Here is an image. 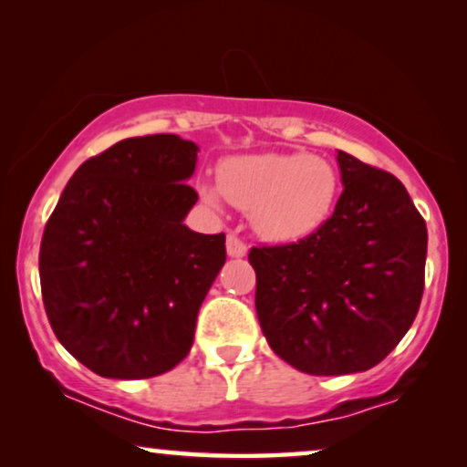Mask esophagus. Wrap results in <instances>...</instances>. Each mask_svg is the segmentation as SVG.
Returning <instances> with one entry per match:
<instances>
[{
    "label": "esophagus",
    "instance_id": "34e87169",
    "mask_svg": "<svg viewBox=\"0 0 467 467\" xmlns=\"http://www.w3.org/2000/svg\"><path fill=\"white\" fill-rule=\"evenodd\" d=\"M227 254L235 259L244 257L246 254V244L238 238V235H234V234L227 235Z\"/></svg>",
    "mask_w": 467,
    "mask_h": 467
}]
</instances>
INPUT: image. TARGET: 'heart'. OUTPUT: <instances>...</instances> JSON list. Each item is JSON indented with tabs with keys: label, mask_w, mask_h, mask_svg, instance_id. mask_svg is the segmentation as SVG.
Returning a JSON list of instances; mask_svg holds the SVG:
<instances>
[{
	"label": "heart",
	"mask_w": 467,
	"mask_h": 467,
	"mask_svg": "<svg viewBox=\"0 0 467 467\" xmlns=\"http://www.w3.org/2000/svg\"><path fill=\"white\" fill-rule=\"evenodd\" d=\"M219 187L202 182L203 203L221 208V195L251 214L259 238L276 244L317 234L334 213V165L306 152H264L232 157L219 165Z\"/></svg>",
	"instance_id": "1"
}]
</instances>
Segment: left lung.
<instances>
[{
    "instance_id": "8db88e82",
    "label": "left lung",
    "mask_w": 467,
    "mask_h": 467,
    "mask_svg": "<svg viewBox=\"0 0 467 467\" xmlns=\"http://www.w3.org/2000/svg\"><path fill=\"white\" fill-rule=\"evenodd\" d=\"M344 191L327 223L285 246H254L259 325L280 359L312 376L366 372L419 312L427 227L404 184L337 150Z\"/></svg>"
}]
</instances>
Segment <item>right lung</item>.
<instances>
[{"instance_id":"1","label":"right lung","mask_w":467,"mask_h":467,"mask_svg":"<svg viewBox=\"0 0 467 467\" xmlns=\"http://www.w3.org/2000/svg\"><path fill=\"white\" fill-rule=\"evenodd\" d=\"M200 146L174 133L120 140L87 159L44 227L40 285L50 327L104 379L170 372L225 264V234L184 225Z\"/></svg>"}]
</instances>
